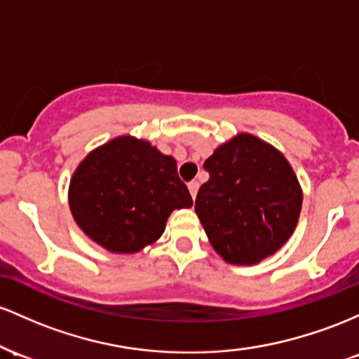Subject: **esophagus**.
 <instances>
[{"instance_id":"obj_1","label":"esophagus","mask_w":359,"mask_h":359,"mask_svg":"<svg viewBox=\"0 0 359 359\" xmlns=\"http://www.w3.org/2000/svg\"><path fill=\"white\" fill-rule=\"evenodd\" d=\"M198 181H190V183H188V190H190V195H191V198L195 200V196H196V193H198Z\"/></svg>"}]
</instances>
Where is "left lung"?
<instances>
[{"instance_id": "8db88e82", "label": "left lung", "mask_w": 359, "mask_h": 359, "mask_svg": "<svg viewBox=\"0 0 359 359\" xmlns=\"http://www.w3.org/2000/svg\"><path fill=\"white\" fill-rule=\"evenodd\" d=\"M210 178L195 201L212 248L231 264H256L275 255L295 231L302 188L278 149L239 134L205 161Z\"/></svg>"}]
</instances>
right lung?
Instances as JSON below:
<instances>
[{
    "mask_svg": "<svg viewBox=\"0 0 359 359\" xmlns=\"http://www.w3.org/2000/svg\"><path fill=\"white\" fill-rule=\"evenodd\" d=\"M191 205L176 161L130 135L91 151L69 184L76 224L96 244L123 255L156 243L171 212Z\"/></svg>",
    "mask_w": 359,
    "mask_h": 359,
    "instance_id": "obj_1",
    "label": "right lung"
}]
</instances>
